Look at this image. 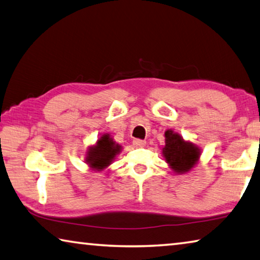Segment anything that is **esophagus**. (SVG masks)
Wrapping results in <instances>:
<instances>
[{
    "label": "esophagus",
    "mask_w": 260,
    "mask_h": 260,
    "mask_svg": "<svg viewBox=\"0 0 260 260\" xmlns=\"http://www.w3.org/2000/svg\"><path fill=\"white\" fill-rule=\"evenodd\" d=\"M134 145L136 147H144L145 145H146V142H145V140H142V139H135Z\"/></svg>",
    "instance_id": "1"
}]
</instances>
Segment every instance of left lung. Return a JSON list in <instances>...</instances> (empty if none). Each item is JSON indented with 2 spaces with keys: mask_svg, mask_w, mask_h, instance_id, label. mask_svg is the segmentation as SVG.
<instances>
[{
  "mask_svg": "<svg viewBox=\"0 0 260 260\" xmlns=\"http://www.w3.org/2000/svg\"><path fill=\"white\" fill-rule=\"evenodd\" d=\"M165 137L166 145L161 151L168 166L177 175L187 174L198 165L201 148L171 129L166 131Z\"/></svg>",
  "mask_w": 260,
  "mask_h": 260,
  "instance_id": "8db88e82",
  "label": "left lung"
}]
</instances>
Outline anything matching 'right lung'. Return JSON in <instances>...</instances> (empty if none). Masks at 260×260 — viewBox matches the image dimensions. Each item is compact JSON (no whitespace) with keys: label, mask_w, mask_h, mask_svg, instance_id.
<instances>
[{"label":"right lung","mask_w":260,"mask_h":260,"mask_svg":"<svg viewBox=\"0 0 260 260\" xmlns=\"http://www.w3.org/2000/svg\"><path fill=\"white\" fill-rule=\"evenodd\" d=\"M122 146L111 137L109 134H103L94 145H91L85 153L84 162L91 170L103 171L112 165L116 155L121 153Z\"/></svg>","instance_id":"1"}]
</instances>
